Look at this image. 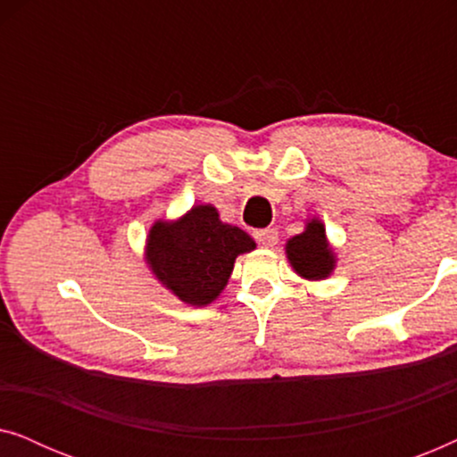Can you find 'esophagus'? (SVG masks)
Wrapping results in <instances>:
<instances>
[{
    "mask_svg": "<svg viewBox=\"0 0 457 457\" xmlns=\"http://www.w3.org/2000/svg\"><path fill=\"white\" fill-rule=\"evenodd\" d=\"M253 239L260 243L262 247H274L278 243V230L277 228H264V230H255Z\"/></svg>",
    "mask_w": 457,
    "mask_h": 457,
    "instance_id": "1",
    "label": "esophagus"
}]
</instances>
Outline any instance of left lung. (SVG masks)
Instances as JSON below:
<instances>
[{
	"mask_svg": "<svg viewBox=\"0 0 457 457\" xmlns=\"http://www.w3.org/2000/svg\"><path fill=\"white\" fill-rule=\"evenodd\" d=\"M287 255H289L291 266L305 278L320 280L328 277L333 270V253H330L324 227L318 220L308 222V228L302 235L293 237L287 243Z\"/></svg>",
	"mask_w": 457,
	"mask_h": 457,
	"instance_id": "1",
	"label": "left lung"
}]
</instances>
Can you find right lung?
Wrapping results in <instances>:
<instances>
[{
  "mask_svg": "<svg viewBox=\"0 0 457 457\" xmlns=\"http://www.w3.org/2000/svg\"><path fill=\"white\" fill-rule=\"evenodd\" d=\"M255 243L245 230L220 222L216 208L195 205L179 222H155L147 258L162 283L191 305H208L220 295L235 258Z\"/></svg>",
  "mask_w": 457,
  "mask_h": 457,
  "instance_id": "right-lung-1",
  "label": "right lung"
}]
</instances>
